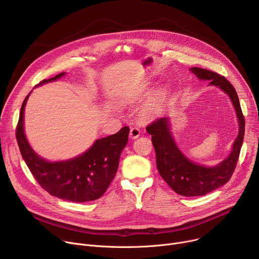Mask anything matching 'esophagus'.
<instances>
[{
    "instance_id": "obj_1",
    "label": "esophagus",
    "mask_w": 259,
    "mask_h": 259,
    "mask_svg": "<svg viewBox=\"0 0 259 259\" xmlns=\"http://www.w3.org/2000/svg\"><path fill=\"white\" fill-rule=\"evenodd\" d=\"M139 135H140V130H139L137 127H132V128L130 129V137H131L132 139L137 138Z\"/></svg>"
}]
</instances>
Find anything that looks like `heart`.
I'll use <instances>...</instances> for the list:
<instances>
[{"instance_id":"heart-1","label":"heart","mask_w":259,"mask_h":259,"mask_svg":"<svg viewBox=\"0 0 259 259\" xmlns=\"http://www.w3.org/2000/svg\"><path fill=\"white\" fill-rule=\"evenodd\" d=\"M165 101H166V96H165V93L163 92H160L158 93L155 98L153 99L152 103H151V106L149 107V110L152 113H158L160 109H162L165 105Z\"/></svg>"}]
</instances>
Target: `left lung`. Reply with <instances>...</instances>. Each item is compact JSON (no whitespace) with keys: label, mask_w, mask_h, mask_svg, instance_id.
<instances>
[{"label":"left lung","mask_w":259,"mask_h":259,"mask_svg":"<svg viewBox=\"0 0 259 259\" xmlns=\"http://www.w3.org/2000/svg\"><path fill=\"white\" fill-rule=\"evenodd\" d=\"M190 69L200 80L210 81V85L219 87L230 96L237 112L240 128L231 155L215 167H205L193 163L179 151L172 138L168 118L157 119L146 127L147 133L152 135V142L156 151L157 167L162 178L178 195L196 197L213 192L231 179L243 144L245 118L235 88L224 76L200 67H191Z\"/></svg>","instance_id":"1"}]
</instances>
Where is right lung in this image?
I'll return each instance as SVG.
<instances>
[{"label":"right lung","mask_w":259,"mask_h":259,"mask_svg":"<svg viewBox=\"0 0 259 259\" xmlns=\"http://www.w3.org/2000/svg\"><path fill=\"white\" fill-rule=\"evenodd\" d=\"M62 76L64 72L43 80L36 86ZM28 95L20 108L16 139L20 154L36 182L51 196L65 201L83 203L100 198L116 176L121 153L128 142L129 127H123L116 134L97 139L86 153L75 159L50 163L31 150L24 135L23 114Z\"/></svg>","instance_id":"right-lung-1"}]
</instances>
